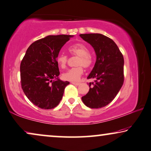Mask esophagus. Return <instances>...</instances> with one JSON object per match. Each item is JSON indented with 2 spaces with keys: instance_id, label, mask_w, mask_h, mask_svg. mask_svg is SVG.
I'll list each match as a JSON object with an SVG mask.
<instances>
[{
  "instance_id": "34e87169",
  "label": "esophagus",
  "mask_w": 151,
  "mask_h": 151,
  "mask_svg": "<svg viewBox=\"0 0 151 151\" xmlns=\"http://www.w3.org/2000/svg\"><path fill=\"white\" fill-rule=\"evenodd\" d=\"M71 83L73 84L74 86H79L80 84H81L79 82H71Z\"/></svg>"
}]
</instances>
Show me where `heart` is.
Masks as SVG:
<instances>
[{
	"mask_svg": "<svg viewBox=\"0 0 151 151\" xmlns=\"http://www.w3.org/2000/svg\"><path fill=\"white\" fill-rule=\"evenodd\" d=\"M70 53L72 55L78 56L76 65L77 67L71 68L62 74V78L63 80L69 81H77L80 79L83 73V68H88L92 64V58L90 55V51L87 46L83 43H76L68 48ZM68 56L63 53H60L57 57L58 65L62 69L66 67L68 63Z\"/></svg>",
	"mask_w": 151,
	"mask_h": 151,
	"instance_id": "heart-1",
	"label": "heart"
}]
</instances>
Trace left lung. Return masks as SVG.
Returning a JSON list of instances; mask_svg holds the SVG:
<instances>
[{
    "mask_svg": "<svg viewBox=\"0 0 151 151\" xmlns=\"http://www.w3.org/2000/svg\"><path fill=\"white\" fill-rule=\"evenodd\" d=\"M94 48L96 59L88 79L89 91L81 99L90 108H100L110 104L124 83V60L122 52L111 39L101 34L80 35Z\"/></svg>",
    "mask_w": 151,
    "mask_h": 151,
    "instance_id": "left-lung-1",
    "label": "left lung"
}]
</instances>
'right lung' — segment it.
Returning <instances> with one entry per match:
<instances>
[{
  "instance_id": "right-lung-1",
  "label": "right lung",
  "mask_w": 151,
  "mask_h": 151,
  "mask_svg": "<svg viewBox=\"0 0 151 151\" xmlns=\"http://www.w3.org/2000/svg\"><path fill=\"white\" fill-rule=\"evenodd\" d=\"M73 36L50 35L32 43L21 63V87L28 99L42 109L59 105L70 82L58 78L57 57L61 47ZM55 79V80H53Z\"/></svg>"
}]
</instances>
